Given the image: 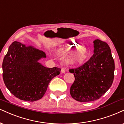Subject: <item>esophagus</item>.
I'll list each match as a JSON object with an SVG mask.
<instances>
[{
  "label": "esophagus",
  "instance_id": "1",
  "mask_svg": "<svg viewBox=\"0 0 124 124\" xmlns=\"http://www.w3.org/2000/svg\"><path fill=\"white\" fill-rule=\"evenodd\" d=\"M61 73H62V74H64V73H66V71H65V69H63V68L61 69Z\"/></svg>",
  "mask_w": 124,
  "mask_h": 124
}]
</instances>
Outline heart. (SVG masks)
Listing matches in <instances>:
<instances>
[{
	"instance_id": "heart-1",
	"label": "heart",
	"mask_w": 124,
	"mask_h": 124,
	"mask_svg": "<svg viewBox=\"0 0 124 124\" xmlns=\"http://www.w3.org/2000/svg\"><path fill=\"white\" fill-rule=\"evenodd\" d=\"M55 53L58 56L67 55L64 58V62L68 65H79L84 63L87 57V49L84 45L76 43L65 44L58 48Z\"/></svg>"
}]
</instances>
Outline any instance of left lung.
Listing matches in <instances>:
<instances>
[{
	"label": "left lung",
	"mask_w": 124,
	"mask_h": 124,
	"mask_svg": "<svg viewBox=\"0 0 124 124\" xmlns=\"http://www.w3.org/2000/svg\"><path fill=\"white\" fill-rule=\"evenodd\" d=\"M94 54L85 63L70 69L75 81L70 94L76 101L85 102L97 100L112 86L114 79V61L110 47L100 39L93 41Z\"/></svg>",
	"instance_id": "8db88e82"
}]
</instances>
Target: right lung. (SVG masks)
Returning a JSON list of instances; mask_svg holds the SVG:
<instances>
[{
  "label": "right lung",
  "mask_w": 124,
  "mask_h": 124,
  "mask_svg": "<svg viewBox=\"0 0 124 124\" xmlns=\"http://www.w3.org/2000/svg\"><path fill=\"white\" fill-rule=\"evenodd\" d=\"M45 52L15 41L9 47L2 64L6 86L14 95L23 101L40 100L53 78L61 69L48 68L39 62L46 58Z\"/></svg>",
  "instance_id": "add662e5"
}]
</instances>
